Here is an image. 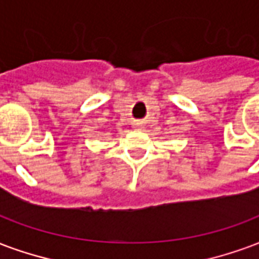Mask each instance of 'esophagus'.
<instances>
[{
  "instance_id": "esophagus-1",
  "label": "esophagus",
  "mask_w": 259,
  "mask_h": 259,
  "mask_svg": "<svg viewBox=\"0 0 259 259\" xmlns=\"http://www.w3.org/2000/svg\"><path fill=\"white\" fill-rule=\"evenodd\" d=\"M136 127H143V123L141 122H135Z\"/></svg>"
}]
</instances>
